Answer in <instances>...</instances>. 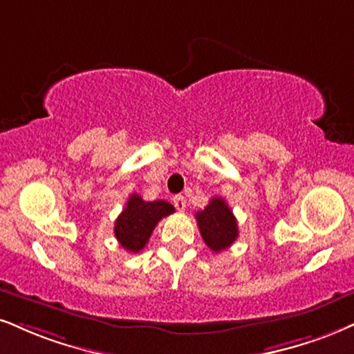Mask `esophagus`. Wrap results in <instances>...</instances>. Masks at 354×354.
Segmentation results:
<instances>
[{
  "label": "esophagus",
  "mask_w": 354,
  "mask_h": 354,
  "mask_svg": "<svg viewBox=\"0 0 354 354\" xmlns=\"http://www.w3.org/2000/svg\"><path fill=\"white\" fill-rule=\"evenodd\" d=\"M185 197L184 195H176L174 197V205H176V208L178 212H184L185 210Z\"/></svg>",
  "instance_id": "34e87169"
}]
</instances>
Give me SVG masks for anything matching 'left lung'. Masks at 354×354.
<instances>
[{
  "mask_svg": "<svg viewBox=\"0 0 354 354\" xmlns=\"http://www.w3.org/2000/svg\"><path fill=\"white\" fill-rule=\"evenodd\" d=\"M195 218H197L200 234L212 251H223L238 238L236 218L221 197L212 198L205 210L195 213Z\"/></svg>",
  "mask_w": 354,
  "mask_h": 354,
  "instance_id": "8db88e82",
  "label": "left lung"
}]
</instances>
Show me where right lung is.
<instances>
[{"label":"right lung","instance_id":"right-lung-1","mask_svg":"<svg viewBox=\"0 0 354 354\" xmlns=\"http://www.w3.org/2000/svg\"><path fill=\"white\" fill-rule=\"evenodd\" d=\"M176 212L165 200L144 202L138 194L128 198L126 208L115 221V236L118 243L129 252H139L149 241L156 225L170 213Z\"/></svg>","mask_w":354,"mask_h":354}]
</instances>
